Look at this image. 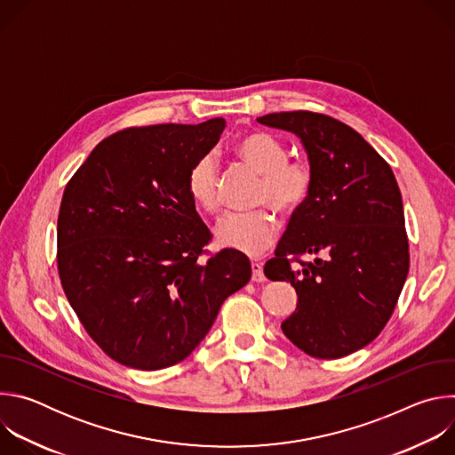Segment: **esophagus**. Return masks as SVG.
Instances as JSON below:
<instances>
[{
  "label": "esophagus",
  "instance_id": "34e87169",
  "mask_svg": "<svg viewBox=\"0 0 455 455\" xmlns=\"http://www.w3.org/2000/svg\"><path fill=\"white\" fill-rule=\"evenodd\" d=\"M251 281H253V283H263V281H267L265 272H263V265L251 263Z\"/></svg>",
  "mask_w": 455,
  "mask_h": 455
}]
</instances>
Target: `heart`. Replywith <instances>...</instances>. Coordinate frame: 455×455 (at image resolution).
<instances>
[{
    "label": "heart",
    "instance_id": "1",
    "mask_svg": "<svg viewBox=\"0 0 455 455\" xmlns=\"http://www.w3.org/2000/svg\"><path fill=\"white\" fill-rule=\"evenodd\" d=\"M234 153L251 171L261 174L255 204L268 205L281 214L297 212L307 200L313 172L302 160H288L286 146L268 133H248L234 142ZM187 190L198 207L209 214L221 209L220 169L214 156L205 155L192 164L187 174ZM279 225L267 209L253 212L228 214L216 227V239L221 246L259 255L270 248L277 237Z\"/></svg>",
    "mask_w": 455,
    "mask_h": 455
}]
</instances>
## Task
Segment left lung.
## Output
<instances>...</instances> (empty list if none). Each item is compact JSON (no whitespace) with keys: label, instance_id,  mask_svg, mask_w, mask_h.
Returning <instances> with one entry per match:
<instances>
[{"label":"left lung","instance_id":"obj_1","mask_svg":"<svg viewBox=\"0 0 455 455\" xmlns=\"http://www.w3.org/2000/svg\"><path fill=\"white\" fill-rule=\"evenodd\" d=\"M259 124L293 133L313 172L306 204L293 212L272 281L297 291L283 333L315 358H342L372 342L391 318L409 274L402 192L388 164L353 127L328 115L281 111ZM290 254H315L291 271Z\"/></svg>","mask_w":455,"mask_h":455}]
</instances>
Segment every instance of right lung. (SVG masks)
I'll list each match as a JSON object with an SVG mask.
<instances>
[{"label":"right lung","instance_id":"add662e5","mask_svg":"<svg viewBox=\"0 0 455 455\" xmlns=\"http://www.w3.org/2000/svg\"><path fill=\"white\" fill-rule=\"evenodd\" d=\"M225 118L124 129L64 188L60 284L88 335L122 365L158 371L200 346L223 300L251 275L239 251L200 255L211 232L187 190Z\"/></svg>","mask_w":455,"mask_h":455}]
</instances>
